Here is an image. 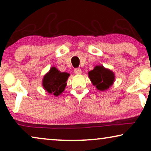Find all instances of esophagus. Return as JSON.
I'll use <instances>...</instances> for the list:
<instances>
[{"instance_id": "esophagus-1", "label": "esophagus", "mask_w": 151, "mask_h": 151, "mask_svg": "<svg viewBox=\"0 0 151 151\" xmlns=\"http://www.w3.org/2000/svg\"><path fill=\"white\" fill-rule=\"evenodd\" d=\"M74 73L76 74H78V75H79V74L82 73V71L80 68H76V69H74Z\"/></svg>"}]
</instances>
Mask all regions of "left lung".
I'll return each instance as SVG.
<instances>
[{"mask_svg": "<svg viewBox=\"0 0 151 151\" xmlns=\"http://www.w3.org/2000/svg\"><path fill=\"white\" fill-rule=\"evenodd\" d=\"M88 77L93 84L100 91L108 89L115 80L113 72L104 69L102 66H96L93 70L88 72Z\"/></svg>", "mask_w": 151, "mask_h": 151, "instance_id": "8db88e82", "label": "left lung"}]
</instances>
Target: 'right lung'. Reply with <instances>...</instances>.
<instances>
[{
  "label": "right lung",
  "instance_id": "right-lung-1",
  "mask_svg": "<svg viewBox=\"0 0 151 151\" xmlns=\"http://www.w3.org/2000/svg\"><path fill=\"white\" fill-rule=\"evenodd\" d=\"M69 76V73L60 72L55 67H52L45 76L42 85L49 93L58 96L65 90Z\"/></svg>",
  "mask_w": 151,
  "mask_h": 151
}]
</instances>
